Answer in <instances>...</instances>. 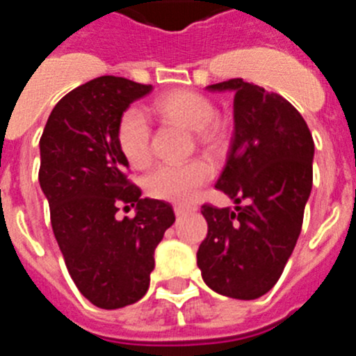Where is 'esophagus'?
I'll return each mask as SVG.
<instances>
[{
  "instance_id": "obj_1",
  "label": "esophagus",
  "mask_w": 356,
  "mask_h": 356,
  "mask_svg": "<svg viewBox=\"0 0 356 356\" xmlns=\"http://www.w3.org/2000/svg\"><path fill=\"white\" fill-rule=\"evenodd\" d=\"M188 212H194L193 207H181V205H176L175 207L176 217H184V216H187Z\"/></svg>"
}]
</instances>
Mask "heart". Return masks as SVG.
<instances>
[{
    "instance_id": "b5f03b06",
    "label": "heart",
    "mask_w": 356,
    "mask_h": 356,
    "mask_svg": "<svg viewBox=\"0 0 356 356\" xmlns=\"http://www.w3.org/2000/svg\"><path fill=\"white\" fill-rule=\"evenodd\" d=\"M156 114L178 127L193 131L194 140L209 155L219 156L228 143L226 127L216 115L209 97L194 90H171L153 105ZM118 144L124 159L134 168H144L151 160V127L137 108L127 110L118 122ZM212 168L205 160L194 159L184 163H162L144 180V188L155 200L188 205L196 200L200 188L210 180Z\"/></svg>"
}]
</instances>
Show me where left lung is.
Listing matches in <instances>:
<instances>
[{"instance_id":"1","label":"left lung","mask_w":356,"mask_h":356,"mask_svg":"<svg viewBox=\"0 0 356 356\" xmlns=\"http://www.w3.org/2000/svg\"><path fill=\"white\" fill-rule=\"evenodd\" d=\"M207 89L235 94L234 139L216 188L238 207H201L209 234L197 250V267L217 294L257 300L275 287L301 234L312 191L314 139L280 94L242 78Z\"/></svg>"}]
</instances>
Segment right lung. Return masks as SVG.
I'll list each match as a JSON object with an SVG mask.
<instances>
[{
	"mask_svg": "<svg viewBox=\"0 0 356 356\" xmlns=\"http://www.w3.org/2000/svg\"><path fill=\"white\" fill-rule=\"evenodd\" d=\"M149 90L121 76L94 78L56 103L39 143L40 188L65 267L78 291L105 310L146 294L155 248L175 222L169 203L140 197L118 144L122 112ZM121 204L137 206L136 217L119 220Z\"/></svg>",
	"mask_w": 356,
	"mask_h": 356,
	"instance_id": "obj_1",
	"label": "right lung"
}]
</instances>
